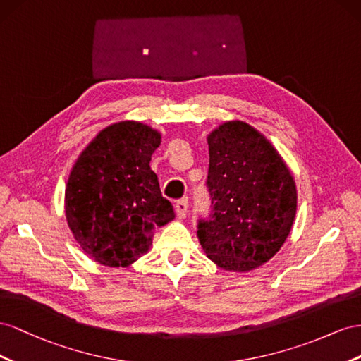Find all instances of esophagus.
<instances>
[{
    "instance_id": "obj_1",
    "label": "esophagus",
    "mask_w": 361,
    "mask_h": 361,
    "mask_svg": "<svg viewBox=\"0 0 361 361\" xmlns=\"http://www.w3.org/2000/svg\"><path fill=\"white\" fill-rule=\"evenodd\" d=\"M188 210H189V201H188V198H183V200L177 201V204H175V213H177V216H178L180 219L186 218Z\"/></svg>"
}]
</instances>
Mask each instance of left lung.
<instances>
[{"instance_id":"1","label":"left lung","mask_w":361,"mask_h":361,"mask_svg":"<svg viewBox=\"0 0 361 361\" xmlns=\"http://www.w3.org/2000/svg\"><path fill=\"white\" fill-rule=\"evenodd\" d=\"M212 198L200 221L205 255L224 271L250 272L269 262L290 234L296 184L272 143L243 121H226L207 136Z\"/></svg>"}]
</instances>
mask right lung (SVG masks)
<instances>
[{
    "label": "right lung",
    "mask_w": 361,
    "mask_h": 361,
    "mask_svg": "<svg viewBox=\"0 0 361 361\" xmlns=\"http://www.w3.org/2000/svg\"><path fill=\"white\" fill-rule=\"evenodd\" d=\"M160 131L139 121L102 128L81 151L65 189V214L72 235L92 260L128 267L175 214L161 197L149 166Z\"/></svg>",
    "instance_id": "right-lung-1"
}]
</instances>
